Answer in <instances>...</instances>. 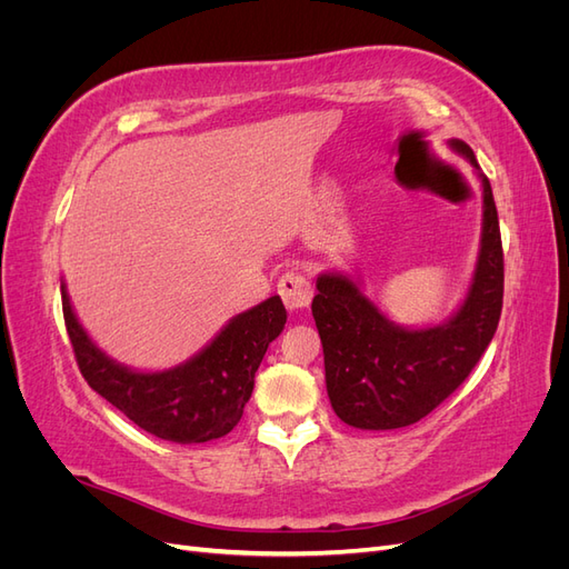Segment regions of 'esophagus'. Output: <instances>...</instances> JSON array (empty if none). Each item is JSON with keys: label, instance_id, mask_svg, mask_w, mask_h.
<instances>
[{"label": "esophagus", "instance_id": "34e87169", "mask_svg": "<svg viewBox=\"0 0 569 569\" xmlns=\"http://www.w3.org/2000/svg\"><path fill=\"white\" fill-rule=\"evenodd\" d=\"M278 291L289 311H306L313 299L311 282L301 272H284L282 280L278 282Z\"/></svg>", "mask_w": 569, "mask_h": 569}]
</instances>
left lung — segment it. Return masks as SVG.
<instances>
[{
	"label": "left lung",
	"mask_w": 569,
	"mask_h": 569,
	"mask_svg": "<svg viewBox=\"0 0 569 569\" xmlns=\"http://www.w3.org/2000/svg\"><path fill=\"white\" fill-rule=\"evenodd\" d=\"M449 147L481 182V237L462 303L439 325H396L351 274H318L313 318L325 353L327 396L339 420L358 429H399L429 416L465 382L498 327L503 249L491 184L462 140Z\"/></svg>",
	"instance_id": "8db88e82"
}]
</instances>
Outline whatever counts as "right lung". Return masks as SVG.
<instances>
[{
    "mask_svg": "<svg viewBox=\"0 0 569 569\" xmlns=\"http://www.w3.org/2000/svg\"><path fill=\"white\" fill-rule=\"evenodd\" d=\"M61 301L66 330L88 385L144 432L176 443H203L232 432L251 399L256 370L287 322L282 299L270 297L230 318L184 363L147 372L118 363L97 347L80 325L63 282Z\"/></svg>",
    "mask_w": 569,
    "mask_h": 569,
    "instance_id": "1",
    "label": "right lung"
}]
</instances>
